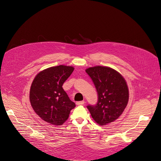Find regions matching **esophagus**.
Returning a JSON list of instances; mask_svg holds the SVG:
<instances>
[{"mask_svg": "<svg viewBox=\"0 0 161 161\" xmlns=\"http://www.w3.org/2000/svg\"><path fill=\"white\" fill-rule=\"evenodd\" d=\"M85 103L84 101H77L76 102V105H82Z\"/></svg>", "mask_w": 161, "mask_h": 161, "instance_id": "1", "label": "esophagus"}]
</instances>
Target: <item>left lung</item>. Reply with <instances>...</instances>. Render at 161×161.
<instances>
[{"label": "left lung", "instance_id": "1", "mask_svg": "<svg viewBox=\"0 0 161 161\" xmlns=\"http://www.w3.org/2000/svg\"><path fill=\"white\" fill-rule=\"evenodd\" d=\"M86 72L92 79L98 94L97 103L87 106L94 120L104 126L117 120L129 101V89L125 78L108 67L96 66L87 69Z\"/></svg>", "mask_w": 161, "mask_h": 161}]
</instances>
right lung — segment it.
Returning <instances> with one entry per match:
<instances>
[{"instance_id": "obj_1", "label": "right lung", "mask_w": 161, "mask_h": 161, "mask_svg": "<svg viewBox=\"0 0 161 161\" xmlns=\"http://www.w3.org/2000/svg\"><path fill=\"white\" fill-rule=\"evenodd\" d=\"M73 70L64 65L49 67L39 72L32 81L29 96L32 108L43 120L52 125H63L75 107L63 88Z\"/></svg>"}]
</instances>
